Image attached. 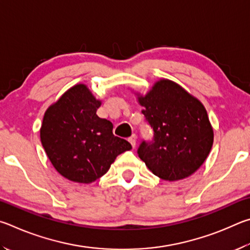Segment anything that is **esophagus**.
Wrapping results in <instances>:
<instances>
[{
  "label": "esophagus",
  "instance_id": "obj_1",
  "mask_svg": "<svg viewBox=\"0 0 250 250\" xmlns=\"http://www.w3.org/2000/svg\"><path fill=\"white\" fill-rule=\"evenodd\" d=\"M136 141H137V136L136 135H132V136H130L129 138H128V142L130 143V145H132L133 147H135L136 146Z\"/></svg>",
  "mask_w": 250,
  "mask_h": 250
}]
</instances>
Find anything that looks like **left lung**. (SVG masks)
I'll use <instances>...</instances> for the list:
<instances>
[{
  "instance_id": "left-lung-1",
  "label": "left lung",
  "mask_w": 250,
  "mask_h": 250,
  "mask_svg": "<svg viewBox=\"0 0 250 250\" xmlns=\"http://www.w3.org/2000/svg\"><path fill=\"white\" fill-rule=\"evenodd\" d=\"M137 99L154 129V141L139 146V158L163 180L190 177L207 160L214 141L202 102L168 79L155 82L145 95L137 94Z\"/></svg>"
}]
</instances>
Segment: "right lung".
I'll list each match as a JSON object with an SVG mask.
<instances>
[{
    "mask_svg": "<svg viewBox=\"0 0 250 250\" xmlns=\"http://www.w3.org/2000/svg\"><path fill=\"white\" fill-rule=\"evenodd\" d=\"M89 87H70L45 112L41 141L54 168L63 178L91 183L104 176L118 155L132 149L125 139L113 135V124L100 118L101 106Z\"/></svg>",
    "mask_w": 250,
    "mask_h": 250,
    "instance_id": "obj_1",
    "label": "right lung"
}]
</instances>
